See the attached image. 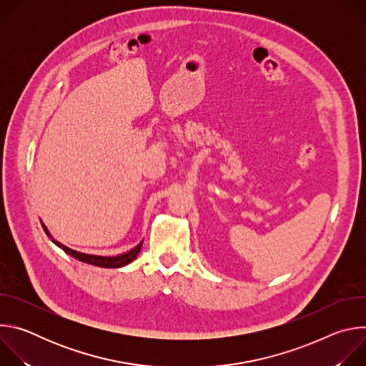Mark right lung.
Segmentation results:
<instances>
[{
	"label": "right lung",
	"instance_id": "1",
	"mask_svg": "<svg viewBox=\"0 0 366 366\" xmlns=\"http://www.w3.org/2000/svg\"><path fill=\"white\" fill-rule=\"evenodd\" d=\"M43 226V230L46 232V234L51 239V242H54L56 246H59L65 253L71 254L72 257L81 260V262H85V264H89V265H94V267H101V268H122L124 265H129L130 262H133V260L136 259V256L139 254L140 249H142V244L143 242H140L136 247H133L132 250L126 252V253H122V254H117V256H98V254H88V253H82V252H76L74 249H69L66 247L65 244L59 243L58 240H55L54 237H51V234L49 233L47 227L44 224Z\"/></svg>",
	"mask_w": 366,
	"mask_h": 366
}]
</instances>
